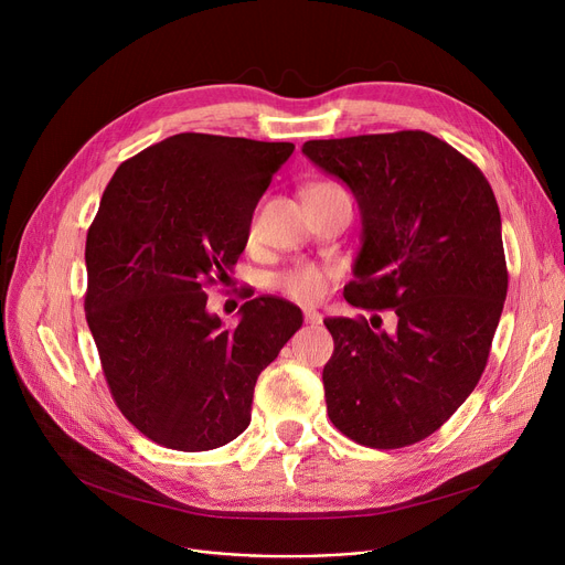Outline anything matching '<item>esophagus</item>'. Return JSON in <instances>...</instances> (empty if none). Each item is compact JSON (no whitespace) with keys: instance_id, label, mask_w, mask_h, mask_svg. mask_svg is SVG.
<instances>
[{"instance_id":"obj_1","label":"esophagus","mask_w":565,"mask_h":565,"mask_svg":"<svg viewBox=\"0 0 565 565\" xmlns=\"http://www.w3.org/2000/svg\"><path fill=\"white\" fill-rule=\"evenodd\" d=\"M305 322H309V324H320V322H322V316H320L316 309H305Z\"/></svg>"}]
</instances>
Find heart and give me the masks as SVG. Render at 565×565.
Wrapping results in <instances>:
<instances>
[{"label":"heart","mask_w":565,"mask_h":565,"mask_svg":"<svg viewBox=\"0 0 565 565\" xmlns=\"http://www.w3.org/2000/svg\"><path fill=\"white\" fill-rule=\"evenodd\" d=\"M313 188H334L330 183H320V185H311ZM330 286V277L324 270L316 265H298V267H290L284 275L277 277V288L281 292H286L288 298L311 305L316 300H320L324 292H328Z\"/></svg>","instance_id":"b5f03b06"}]
</instances>
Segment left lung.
Wrapping results in <instances>:
<instances>
[{"label": "left lung", "instance_id": "left-lung-1", "mask_svg": "<svg viewBox=\"0 0 565 565\" xmlns=\"http://www.w3.org/2000/svg\"><path fill=\"white\" fill-rule=\"evenodd\" d=\"M302 153L343 181L362 213V247L343 295L396 313L324 318L332 424L371 449L433 435L477 387L509 290L499 205L481 169L422 130L311 139Z\"/></svg>", "mask_w": 565, "mask_h": 565}]
</instances>
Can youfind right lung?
<instances>
[{
	"mask_svg": "<svg viewBox=\"0 0 565 565\" xmlns=\"http://www.w3.org/2000/svg\"><path fill=\"white\" fill-rule=\"evenodd\" d=\"M292 151L181 132L126 160L103 192L86 233V322L118 409L160 447L211 451L241 435L260 371L302 328L279 298L245 302L233 330L205 307Z\"/></svg>",
	"mask_w": 565,
	"mask_h": 565,
	"instance_id": "add662e5",
	"label": "right lung"
}]
</instances>
